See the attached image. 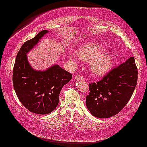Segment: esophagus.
I'll return each instance as SVG.
<instances>
[{"label": "esophagus", "instance_id": "1", "mask_svg": "<svg viewBox=\"0 0 147 147\" xmlns=\"http://www.w3.org/2000/svg\"><path fill=\"white\" fill-rule=\"evenodd\" d=\"M75 79L76 80H82V79H84V78L81 75H77L75 76Z\"/></svg>", "mask_w": 147, "mask_h": 147}]
</instances>
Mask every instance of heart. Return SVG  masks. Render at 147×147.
I'll return each mask as SVG.
<instances>
[{"instance_id": "heart-1", "label": "heart", "mask_w": 147, "mask_h": 147, "mask_svg": "<svg viewBox=\"0 0 147 147\" xmlns=\"http://www.w3.org/2000/svg\"><path fill=\"white\" fill-rule=\"evenodd\" d=\"M104 47L96 42H90L84 44L78 50L79 57L82 60L90 61V69L92 73L96 75H103L111 68L113 64V56L108 52L101 53ZM73 60L76 56L71 55Z\"/></svg>"}]
</instances>
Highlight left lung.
<instances>
[{
  "instance_id": "left-lung-1",
  "label": "left lung",
  "mask_w": 147,
  "mask_h": 147,
  "mask_svg": "<svg viewBox=\"0 0 147 147\" xmlns=\"http://www.w3.org/2000/svg\"><path fill=\"white\" fill-rule=\"evenodd\" d=\"M138 74L134 57H131L111 69L99 81L90 83L86 105L92 115L98 118H108L119 113L133 95Z\"/></svg>"
}]
</instances>
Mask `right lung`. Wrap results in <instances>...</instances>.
Wrapping results in <instances>:
<instances>
[{
  "label": "right lung",
  "instance_id": "obj_1",
  "mask_svg": "<svg viewBox=\"0 0 147 147\" xmlns=\"http://www.w3.org/2000/svg\"><path fill=\"white\" fill-rule=\"evenodd\" d=\"M47 32L44 30L23 44L13 68V86L18 98L26 109L39 115L53 111L59 103L61 90L72 78L71 74L57 65L44 71H35L30 66L26 54Z\"/></svg>",
  "mask_w": 147,
  "mask_h": 147
}]
</instances>
